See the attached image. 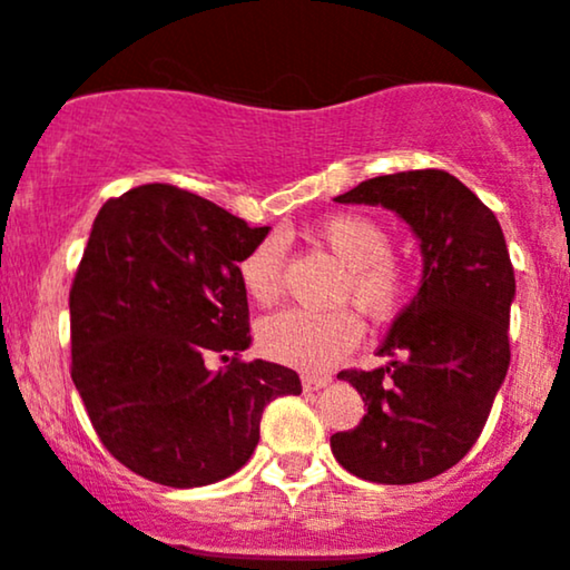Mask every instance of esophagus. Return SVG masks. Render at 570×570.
Here are the masks:
<instances>
[{
    "mask_svg": "<svg viewBox=\"0 0 570 570\" xmlns=\"http://www.w3.org/2000/svg\"><path fill=\"white\" fill-rule=\"evenodd\" d=\"M299 381H303L305 392H316L322 390V386H327L330 381H333V376H327V373H303Z\"/></svg>",
    "mask_w": 570,
    "mask_h": 570,
    "instance_id": "obj_1",
    "label": "esophagus"
}]
</instances>
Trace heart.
<instances>
[{"instance_id": "obj_1", "label": "heart", "mask_w": 570, "mask_h": 570, "mask_svg": "<svg viewBox=\"0 0 570 570\" xmlns=\"http://www.w3.org/2000/svg\"><path fill=\"white\" fill-rule=\"evenodd\" d=\"M314 235L348 267L343 299L371 318L395 316L405 299V271L392 259V237L376 218L365 214H335L316 224ZM284 240L262 237L237 262V275L256 305L275 303L281 292ZM362 324L354 311L337 308L327 314L289 308L259 324V346L271 360L295 367H327L360 343Z\"/></svg>"}]
</instances>
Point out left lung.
I'll return each instance as SVG.
<instances>
[{
    "label": "left lung",
    "mask_w": 570,
    "mask_h": 570,
    "mask_svg": "<svg viewBox=\"0 0 570 570\" xmlns=\"http://www.w3.org/2000/svg\"><path fill=\"white\" fill-rule=\"evenodd\" d=\"M335 203L381 205L414 229L422 284L379 354L390 365L341 371L367 405L330 438L335 460L376 484H416L471 452L511 362L517 281L495 214L443 170L362 180Z\"/></svg>",
    "instance_id": "left-lung-1"
}]
</instances>
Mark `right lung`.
I'll return each mask as SVG.
<instances>
[{"label": "right lung", "instance_id": "obj_1", "mask_svg": "<svg viewBox=\"0 0 570 570\" xmlns=\"http://www.w3.org/2000/svg\"><path fill=\"white\" fill-rule=\"evenodd\" d=\"M271 233L210 199L146 184L102 205L70 289L72 381L105 449L137 476L205 487L259 443L265 405L299 395L275 362H243L240 256ZM218 353L230 365L214 374Z\"/></svg>", "mask_w": 570, "mask_h": 570}]
</instances>
